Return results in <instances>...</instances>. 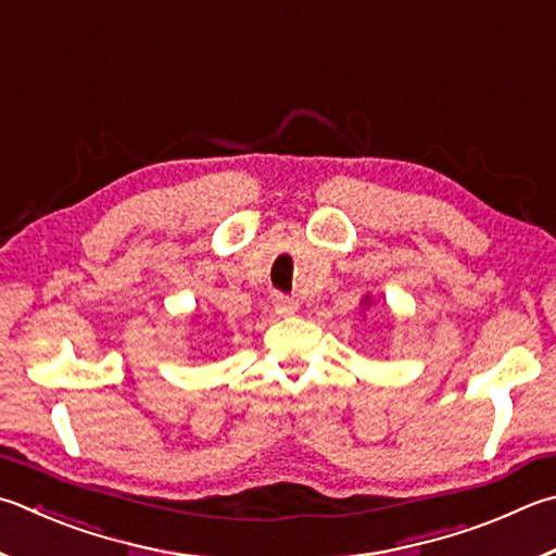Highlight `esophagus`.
I'll list each match as a JSON object with an SVG mask.
<instances>
[{"mask_svg":"<svg viewBox=\"0 0 556 556\" xmlns=\"http://www.w3.org/2000/svg\"><path fill=\"white\" fill-rule=\"evenodd\" d=\"M271 306H275L279 316H291V313H296L299 301L291 296H285V294H275V299H271Z\"/></svg>","mask_w":556,"mask_h":556,"instance_id":"34e87169","label":"esophagus"}]
</instances>
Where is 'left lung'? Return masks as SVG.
Wrapping results in <instances>:
<instances>
[{
	"instance_id": "8db88e82",
	"label": "left lung",
	"mask_w": 556,
	"mask_h": 556,
	"mask_svg": "<svg viewBox=\"0 0 556 556\" xmlns=\"http://www.w3.org/2000/svg\"><path fill=\"white\" fill-rule=\"evenodd\" d=\"M367 301H369V299H365V304H367Z\"/></svg>"
}]
</instances>
